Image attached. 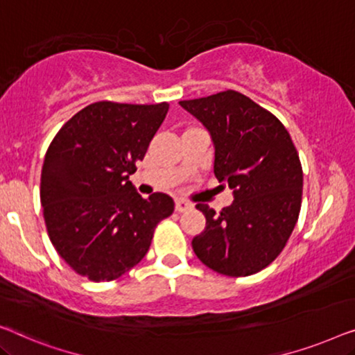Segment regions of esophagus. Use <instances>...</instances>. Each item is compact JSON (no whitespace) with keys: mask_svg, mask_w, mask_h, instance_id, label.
Here are the masks:
<instances>
[{"mask_svg":"<svg viewBox=\"0 0 355 355\" xmlns=\"http://www.w3.org/2000/svg\"><path fill=\"white\" fill-rule=\"evenodd\" d=\"M191 207H193V204L188 202V201H183V199H177V201H175V211L177 212L189 211Z\"/></svg>","mask_w":355,"mask_h":355,"instance_id":"obj_1","label":"esophagus"}]
</instances>
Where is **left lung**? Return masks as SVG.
I'll return each instance as SVG.
<instances>
[{
    "label": "left lung",
    "instance_id": "left-lung-1",
    "mask_svg": "<svg viewBox=\"0 0 355 355\" xmlns=\"http://www.w3.org/2000/svg\"><path fill=\"white\" fill-rule=\"evenodd\" d=\"M178 104L211 135L214 173L234 198L220 214L196 204L206 228L193 238V251L222 275L261 272L286 246L301 211L302 167L293 139L273 114L233 89Z\"/></svg>",
    "mask_w": 355,
    "mask_h": 355
}]
</instances>
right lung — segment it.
<instances>
[{
    "instance_id": "obj_1",
    "label": "right lung",
    "mask_w": 355,
    "mask_h": 355,
    "mask_svg": "<svg viewBox=\"0 0 355 355\" xmlns=\"http://www.w3.org/2000/svg\"><path fill=\"white\" fill-rule=\"evenodd\" d=\"M167 111V103H93L49 144L40 184L43 217L54 249L78 275L122 277L173 212L168 194L143 199L130 182Z\"/></svg>"
}]
</instances>
